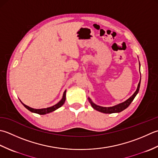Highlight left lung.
Instances as JSON below:
<instances>
[{"mask_svg": "<svg viewBox=\"0 0 158 158\" xmlns=\"http://www.w3.org/2000/svg\"><path fill=\"white\" fill-rule=\"evenodd\" d=\"M139 64H140V63H139ZM140 78H141V77H140ZM140 85V80L139 83H138V85L136 91H135V93L132 95V96H131V97L129 98L128 99H127V100L125 102L121 103V104H118V105H116L114 106H112V107H102V106H98V105L95 104L94 103H93L91 99H90V98H89V102H90V103H91L92 107L94 108L95 110L99 111L101 112H103V113L111 114V113H114V112H120L121 111H123V110H125V108H127L128 106L130 105L131 102L134 100V98L136 97V95H137V93H138V91H139Z\"/></svg>", "mask_w": 158, "mask_h": 158, "instance_id": "8db88e82", "label": "left lung"}]
</instances>
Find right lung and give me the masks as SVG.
<instances>
[{
  "label": "right lung",
  "instance_id": "add662e5",
  "mask_svg": "<svg viewBox=\"0 0 158 158\" xmlns=\"http://www.w3.org/2000/svg\"><path fill=\"white\" fill-rule=\"evenodd\" d=\"M65 93H66V91H65V92H64L63 95V98L61 99V100L59 103H58V104H56V105L52 106V107H49V108H42V109H34V108H32L29 107V106L24 104L22 102V104L24 105V106L26 108H27L28 110H30L32 112H35V113H37V114H48V113H50V112H51L54 111L55 110H56V109L59 108L61 106L63 105V104L65 102V99H66Z\"/></svg>",
  "mask_w": 158,
  "mask_h": 158
}]
</instances>
